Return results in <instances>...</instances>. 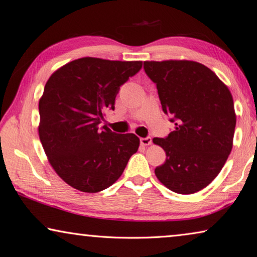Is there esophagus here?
<instances>
[{"mask_svg": "<svg viewBox=\"0 0 257 257\" xmlns=\"http://www.w3.org/2000/svg\"><path fill=\"white\" fill-rule=\"evenodd\" d=\"M152 143V139L150 137H146V138H140V144L143 146H149Z\"/></svg>", "mask_w": 257, "mask_h": 257, "instance_id": "34e87169", "label": "esophagus"}]
</instances>
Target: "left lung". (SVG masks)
<instances>
[{"label":"left lung","mask_w":257,"mask_h":257,"mask_svg":"<svg viewBox=\"0 0 257 257\" xmlns=\"http://www.w3.org/2000/svg\"><path fill=\"white\" fill-rule=\"evenodd\" d=\"M144 68L157 85L163 112L176 124L166 138H154L167 156L156 176L176 193L198 192L215 179L231 154L236 124L231 92L196 62H144Z\"/></svg>","instance_id":"left-lung-1"}]
</instances>
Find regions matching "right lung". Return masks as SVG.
<instances>
[{"instance_id": "right-lung-1", "label": "right lung", "mask_w": 257, "mask_h": 257, "mask_svg": "<svg viewBox=\"0 0 257 257\" xmlns=\"http://www.w3.org/2000/svg\"><path fill=\"white\" fill-rule=\"evenodd\" d=\"M143 62L84 57L57 69L38 103V134L51 166L70 187L96 193L121 176L139 148L134 134L100 127L106 109Z\"/></svg>"}]
</instances>
